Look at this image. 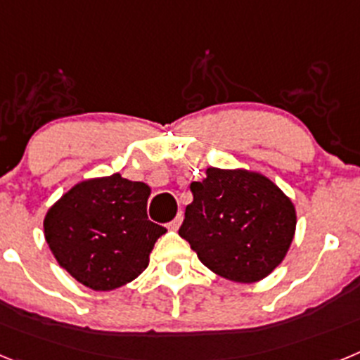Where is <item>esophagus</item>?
I'll return each mask as SVG.
<instances>
[{"label": "esophagus", "mask_w": 360, "mask_h": 360, "mask_svg": "<svg viewBox=\"0 0 360 360\" xmlns=\"http://www.w3.org/2000/svg\"><path fill=\"white\" fill-rule=\"evenodd\" d=\"M182 221H184V216H182V212H180V214H178L173 221H169V225H167V227H169L171 231H178V229H180V225H182Z\"/></svg>", "instance_id": "obj_1"}]
</instances>
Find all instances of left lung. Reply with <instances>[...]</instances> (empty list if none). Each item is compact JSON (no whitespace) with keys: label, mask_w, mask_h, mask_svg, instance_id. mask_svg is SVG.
<instances>
[{"label":"left lung","mask_w":360,"mask_h":360,"mask_svg":"<svg viewBox=\"0 0 360 360\" xmlns=\"http://www.w3.org/2000/svg\"><path fill=\"white\" fill-rule=\"evenodd\" d=\"M193 202L178 234L200 262L234 283H257L283 263L295 236V205L257 171L207 167L191 184Z\"/></svg>","instance_id":"8db88e82"}]
</instances>
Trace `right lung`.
I'll return each mask as SVG.
<instances>
[{
	"label": "right lung",
	"instance_id": "right-lung-1",
	"mask_svg": "<svg viewBox=\"0 0 360 360\" xmlns=\"http://www.w3.org/2000/svg\"><path fill=\"white\" fill-rule=\"evenodd\" d=\"M151 187L120 173L86 178L46 211L44 238L59 266L84 287L115 290L149 265L165 229L148 219Z\"/></svg>",
	"mask_w": 360,
	"mask_h": 360
}]
</instances>
